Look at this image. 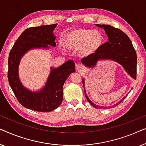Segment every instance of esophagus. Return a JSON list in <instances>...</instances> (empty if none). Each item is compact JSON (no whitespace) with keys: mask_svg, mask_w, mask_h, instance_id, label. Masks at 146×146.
<instances>
[{"mask_svg":"<svg viewBox=\"0 0 146 146\" xmlns=\"http://www.w3.org/2000/svg\"><path fill=\"white\" fill-rule=\"evenodd\" d=\"M76 69L78 71H83L84 70V67L83 65L81 64H77L76 65Z\"/></svg>","mask_w":146,"mask_h":146,"instance_id":"34e87169","label":"esophagus"}]
</instances>
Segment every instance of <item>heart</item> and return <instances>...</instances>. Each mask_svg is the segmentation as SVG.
Masks as SVG:
<instances>
[{"label": "heart", "mask_w": 146, "mask_h": 146, "mask_svg": "<svg viewBox=\"0 0 146 146\" xmlns=\"http://www.w3.org/2000/svg\"><path fill=\"white\" fill-rule=\"evenodd\" d=\"M104 42L101 32L87 28H76L64 33L63 46L70 50H79L83 57H89L98 51Z\"/></svg>", "instance_id": "1"}]
</instances>
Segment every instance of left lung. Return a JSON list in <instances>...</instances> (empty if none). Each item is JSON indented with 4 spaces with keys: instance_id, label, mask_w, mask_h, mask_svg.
<instances>
[{
    "instance_id": "left-lung-1",
    "label": "left lung",
    "mask_w": 146,
    "mask_h": 146,
    "mask_svg": "<svg viewBox=\"0 0 146 146\" xmlns=\"http://www.w3.org/2000/svg\"><path fill=\"white\" fill-rule=\"evenodd\" d=\"M95 26L103 28L108 38V42L102 44L98 51L91 56L81 59V63L88 68H94L99 61L112 60L119 63L122 66L126 73L136 79L137 55L133 47L132 43L129 37L118 28L112 27L110 25L96 24ZM83 87L85 89V79H82ZM85 96L88 102L95 108H98L88 97L85 89ZM125 97L120 100L114 106L118 105Z\"/></svg>"
}]
</instances>
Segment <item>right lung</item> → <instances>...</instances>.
Masks as SVG:
<instances>
[{
  "label": "right lung",
  "mask_w": 146,
  "mask_h": 146,
  "mask_svg": "<svg viewBox=\"0 0 146 146\" xmlns=\"http://www.w3.org/2000/svg\"><path fill=\"white\" fill-rule=\"evenodd\" d=\"M57 24L29 28L24 30L14 43L9 53L8 79L18 102L28 109L38 112H51L63 100V87L70 74L75 72V63L69 59L59 67H51L50 75L42 89L32 91L22 85L19 78V65L22 57L33 49L55 47L53 32Z\"/></svg>",
  "instance_id": "obj_1"
}]
</instances>
